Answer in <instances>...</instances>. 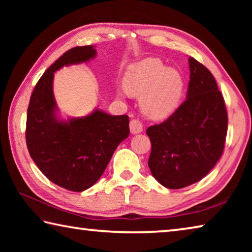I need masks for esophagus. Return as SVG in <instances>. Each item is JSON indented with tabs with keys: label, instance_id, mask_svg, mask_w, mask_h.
I'll return each mask as SVG.
<instances>
[{
	"label": "esophagus",
	"instance_id": "1",
	"mask_svg": "<svg viewBox=\"0 0 252 252\" xmlns=\"http://www.w3.org/2000/svg\"><path fill=\"white\" fill-rule=\"evenodd\" d=\"M130 131H131L132 134H136V133H140V132H142L143 131L142 123L140 122L139 120H136V119L131 120V122H130Z\"/></svg>",
	"mask_w": 252,
	"mask_h": 252
}]
</instances>
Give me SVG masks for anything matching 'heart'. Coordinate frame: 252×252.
<instances>
[{
    "label": "heart",
    "mask_w": 252,
    "mask_h": 252,
    "mask_svg": "<svg viewBox=\"0 0 252 252\" xmlns=\"http://www.w3.org/2000/svg\"><path fill=\"white\" fill-rule=\"evenodd\" d=\"M185 80L178 71L158 59H147L131 67L126 76L129 94L141 96V110L152 120H164L176 112L185 93Z\"/></svg>",
    "instance_id": "heart-1"
}]
</instances>
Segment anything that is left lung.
Returning <instances> with one entry per match:
<instances>
[{
  "label": "left lung",
  "instance_id": "1",
  "mask_svg": "<svg viewBox=\"0 0 252 252\" xmlns=\"http://www.w3.org/2000/svg\"><path fill=\"white\" fill-rule=\"evenodd\" d=\"M187 99L164 122L151 126L148 165L156 180L181 189L210 172L223 152L228 129L224 100L211 72L189 58Z\"/></svg>",
  "mask_w": 252,
  "mask_h": 252
}]
</instances>
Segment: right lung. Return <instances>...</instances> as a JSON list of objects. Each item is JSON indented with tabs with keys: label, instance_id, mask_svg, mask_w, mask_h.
Instances as JSON below:
<instances>
[{
	"label": "right lung",
	"instance_id": "right-lung-1",
	"mask_svg": "<svg viewBox=\"0 0 252 252\" xmlns=\"http://www.w3.org/2000/svg\"><path fill=\"white\" fill-rule=\"evenodd\" d=\"M95 55L92 45L66 51L41 76L28 108L25 138L30 156L50 181L75 192L99 180L117 147L130 133L127 116H110L99 109L67 120L58 116L54 72Z\"/></svg>",
	"mask_w": 252,
	"mask_h": 252
}]
</instances>
